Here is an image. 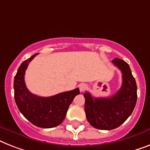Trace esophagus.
Segmentation results:
<instances>
[{"mask_svg":"<svg viewBox=\"0 0 150 150\" xmlns=\"http://www.w3.org/2000/svg\"><path fill=\"white\" fill-rule=\"evenodd\" d=\"M79 88H80V92H83L84 90H86V85L85 83H80V85H79Z\"/></svg>","mask_w":150,"mask_h":150,"instance_id":"esophagus-1","label":"esophagus"}]
</instances>
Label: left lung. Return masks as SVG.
I'll use <instances>...</instances> for the list:
<instances>
[{
	"mask_svg": "<svg viewBox=\"0 0 150 150\" xmlns=\"http://www.w3.org/2000/svg\"><path fill=\"white\" fill-rule=\"evenodd\" d=\"M122 72L120 89L110 97L95 98L90 93H84V109L90 125L96 129L110 130L119 127L133 112L137 100V86L130 68L124 60H112Z\"/></svg>",
	"mask_w": 150,
	"mask_h": 150,
	"instance_id": "left-lung-1",
	"label": "left lung"
}]
</instances>
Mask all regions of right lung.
Here are the masks:
<instances>
[{"label": "right lung", "instance_id": "add662e5", "mask_svg": "<svg viewBox=\"0 0 150 150\" xmlns=\"http://www.w3.org/2000/svg\"><path fill=\"white\" fill-rule=\"evenodd\" d=\"M38 54L24 60L14 76L13 89L16 104L23 117L36 127L52 128L60 125L66 117L69 106L80 90L76 88L55 96L41 97L30 92L24 82V74L28 64Z\"/></svg>", "mask_w": 150, "mask_h": 150}]
</instances>
